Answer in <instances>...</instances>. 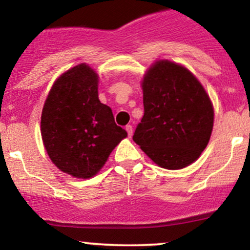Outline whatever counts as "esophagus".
<instances>
[{
	"label": "esophagus",
	"instance_id": "esophagus-1",
	"mask_svg": "<svg viewBox=\"0 0 250 250\" xmlns=\"http://www.w3.org/2000/svg\"><path fill=\"white\" fill-rule=\"evenodd\" d=\"M125 130L127 131L128 137H131V136H132V133H133V128H132V125H126Z\"/></svg>",
	"mask_w": 250,
	"mask_h": 250
}]
</instances>
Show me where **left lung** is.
<instances>
[{
  "label": "left lung",
  "instance_id": "1",
  "mask_svg": "<svg viewBox=\"0 0 250 250\" xmlns=\"http://www.w3.org/2000/svg\"><path fill=\"white\" fill-rule=\"evenodd\" d=\"M144 116L133 140L157 165L188 166L206 148L214 111L202 85L186 67L159 61L143 82Z\"/></svg>",
  "mask_w": 250,
  "mask_h": 250
}]
</instances>
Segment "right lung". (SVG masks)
Here are the masks:
<instances>
[{"mask_svg": "<svg viewBox=\"0 0 250 250\" xmlns=\"http://www.w3.org/2000/svg\"><path fill=\"white\" fill-rule=\"evenodd\" d=\"M50 159L76 178L93 177L113 148L127 136L112 110L98 99V76L81 64L67 70L50 90L41 118Z\"/></svg>", "mask_w": 250, "mask_h": 250, "instance_id": "1", "label": "right lung"}]
</instances>
